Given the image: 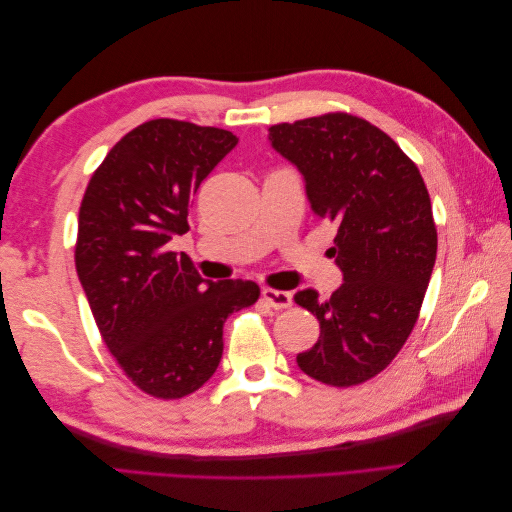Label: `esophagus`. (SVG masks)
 Returning <instances> with one entry per match:
<instances>
[{
	"instance_id": "obj_1",
	"label": "esophagus",
	"mask_w": 512,
	"mask_h": 512,
	"mask_svg": "<svg viewBox=\"0 0 512 512\" xmlns=\"http://www.w3.org/2000/svg\"><path fill=\"white\" fill-rule=\"evenodd\" d=\"M262 301L273 309H286L292 305V294L275 288H262Z\"/></svg>"
}]
</instances>
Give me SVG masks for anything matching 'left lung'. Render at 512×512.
I'll return each instance as SVG.
<instances>
[{
	"label": "left lung",
	"instance_id": "1",
	"mask_svg": "<svg viewBox=\"0 0 512 512\" xmlns=\"http://www.w3.org/2000/svg\"><path fill=\"white\" fill-rule=\"evenodd\" d=\"M269 141L299 168L318 218L337 224L344 273L329 299L294 294L320 322L297 363L324 384H361L395 359L421 312L438 252L425 181L389 134L348 113L277 123Z\"/></svg>",
	"mask_w": 512,
	"mask_h": 512
}]
</instances>
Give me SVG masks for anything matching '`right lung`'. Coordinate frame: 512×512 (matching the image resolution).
<instances>
[{
  "label": "right lung",
  "instance_id": "add662e5",
  "mask_svg": "<svg viewBox=\"0 0 512 512\" xmlns=\"http://www.w3.org/2000/svg\"><path fill=\"white\" fill-rule=\"evenodd\" d=\"M239 138L190 121L151 119L91 175L79 211L76 273L106 348L151 397L181 399L220 365L224 322L258 301L254 282H207L185 254L198 185Z\"/></svg>",
  "mask_w": 512,
  "mask_h": 512
}]
</instances>
